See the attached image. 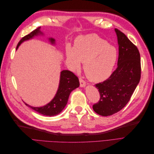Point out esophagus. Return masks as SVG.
Wrapping results in <instances>:
<instances>
[{
	"mask_svg": "<svg viewBox=\"0 0 154 154\" xmlns=\"http://www.w3.org/2000/svg\"><path fill=\"white\" fill-rule=\"evenodd\" d=\"M79 81H80V87H85V84H86L85 81L84 80H83V78H79Z\"/></svg>",
	"mask_w": 154,
	"mask_h": 154,
	"instance_id": "1",
	"label": "esophagus"
}]
</instances>
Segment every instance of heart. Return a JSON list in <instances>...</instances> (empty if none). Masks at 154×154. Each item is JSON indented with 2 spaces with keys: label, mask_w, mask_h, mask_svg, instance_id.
<instances>
[{
  "label": "heart",
  "mask_w": 154,
  "mask_h": 154,
  "mask_svg": "<svg viewBox=\"0 0 154 154\" xmlns=\"http://www.w3.org/2000/svg\"><path fill=\"white\" fill-rule=\"evenodd\" d=\"M67 57L73 70L80 67L84 62L83 70L88 79L94 82L108 78L117 61V50L96 35H88L76 38L73 49L67 48Z\"/></svg>",
  "instance_id": "obj_1"
}]
</instances>
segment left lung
I'll return each mask as SVG.
<instances>
[{
	"instance_id": "obj_1",
	"label": "left lung",
	"mask_w": 154,
	"mask_h": 154,
	"mask_svg": "<svg viewBox=\"0 0 154 154\" xmlns=\"http://www.w3.org/2000/svg\"><path fill=\"white\" fill-rule=\"evenodd\" d=\"M119 57L118 67L110 76L97 83L100 98L92 108L102 116H111L128 103L141 79V58L137 48L117 28Z\"/></svg>"
}]
</instances>
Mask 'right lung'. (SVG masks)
<instances>
[{"mask_svg":"<svg viewBox=\"0 0 154 154\" xmlns=\"http://www.w3.org/2000/svg\"><path fill=\"white\" fill-rule=\"evenodd\" d=\"M40 29V27L22 38L17 44V49L22 42L32 38L34 36L42 33ZM49 40L52 44L54 43V40L53 38H50ZM79 86H80V82H79L78 78L75 74L70 71L63 70L61 72L60 85L57 94L50 103L42 107H33L26 103L25 104L40 114L48 116H56L61 112L64 107L67 105L69 96L71 92Z\"/></svg>","mask_w":154,"mask_h":154,"instance_id":"right-lung-1","label":"right lung"}]
</instances>
